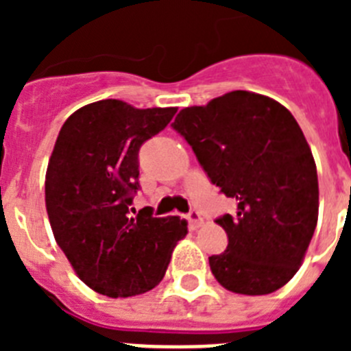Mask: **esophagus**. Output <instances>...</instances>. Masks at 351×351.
Instances as JSON below:
<instances>
[{"label": "esophagus", "mask_w": 351, "mask_h": 351, "mask_svg": "<svg viewBox=\"0 0 351 351\" xmlns=\"http://www.w3.org/2000/svg\"><path fill=\"white\" fill-rule=\"evenodd\" d=\"M186 218H188V225H190L191 230H197L198 226L204 225V218L200 216V213H198V210H190Z\"/></svg>", "instance_id": "34e87169"}]
</instances>
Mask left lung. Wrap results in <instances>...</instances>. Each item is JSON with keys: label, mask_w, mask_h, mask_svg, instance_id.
<instances>
[{"label": "left lung", "mask_w": 351, "mask_h": 351, "mask_svg": "<svg viewBox=\"0 0 351 351\" xmlns=\"http://www.w3.org/2000/svg\"><path fill=\"white\" fill-rule=\"evenodd\" d=\"M172 128L207 178L237 202L216 219L228 246L209 256L221 287L272 293L295 276L318 221V176L308 141L287 107L269 96L232 91L186 107Z\"/></svg>", "instance_id": "left-lung-1"}]
</instances>
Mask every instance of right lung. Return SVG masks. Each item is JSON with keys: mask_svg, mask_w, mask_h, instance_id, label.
<instances>
[{"mask_svg": "<svg viewBox=\"0 0 351 351\" xmlns=\"http://www.w3.org/2000/svg\"><path fill=\"white\" fill-rule=\"evenodd\" d=\"M176 112V107L100 100L61 126L45 173L49 221L73 271L101 295L153 290L188 234V223L178 216L154 218L151 207L138 214L130 207L141 188L138 149Z\"/></svg>", "mask_w": 351, "mask_h": 351, "instance_id": "right-lung-1", "label": "right lung"}]
</instances>
